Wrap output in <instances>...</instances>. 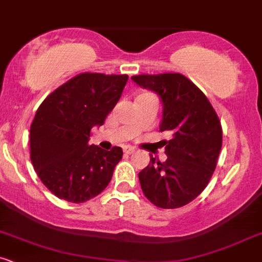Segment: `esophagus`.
<instances>
[{
	"instance_id": "1",
	"label": "esophagus",
	"mask_w": 262,
	"mask_h": 262,
	"mask_svg": "<svg viewBox=\"0 0 262 262\" xmlns=\"http://www.w3.org/2000/svg\"><path fill=\"white\" fill-rule=\"evenodd\" d=\"M135 151V148L132 147V146H125V147H123V152H125L126 155H130V154H132Z\"/></svg>"
}]
</instances>
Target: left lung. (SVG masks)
Masks as SVG:
<instances>
[{
    "instance_id": "1",
    "label": "left lung",
    "mask_w": 262,
    "mask_h": 262,
    "mask_svg": "<svg viewBox=\"0 0 262 262\" xmlns=\"http://www.w3.org/2000/svg\"><path fill=\"white\" fill-rule=\"evenodd\" d=\"M131 78L160 97V131L171 135L164 141L165 162L151 155L150 164L139 172L141 188L155 206L177 209L198 198L209 184L221 151V123L207 97L184 75Z\"/></svg>"
}]
</instances>
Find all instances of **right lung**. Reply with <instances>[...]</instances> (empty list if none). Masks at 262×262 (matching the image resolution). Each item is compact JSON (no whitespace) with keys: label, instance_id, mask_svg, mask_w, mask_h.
Masks as SVG:
<instances>
[{"label":"right lung","instance_id":"add662e5","mask_svg":"<svg viewBox=\"0 0 262 262\" xmlns=\"http://www.w3.org/2000/svg\"><path fill=\"white\" fill-rule=\"evenodd\" d=\"M127 80V75H77L38 107L30 131L31 161L57 198L80 204L107 187L122 148L89 145L90 132L103 125Z\"/></svg>","mask_w":262,"mask_h":262}]
</instances>
